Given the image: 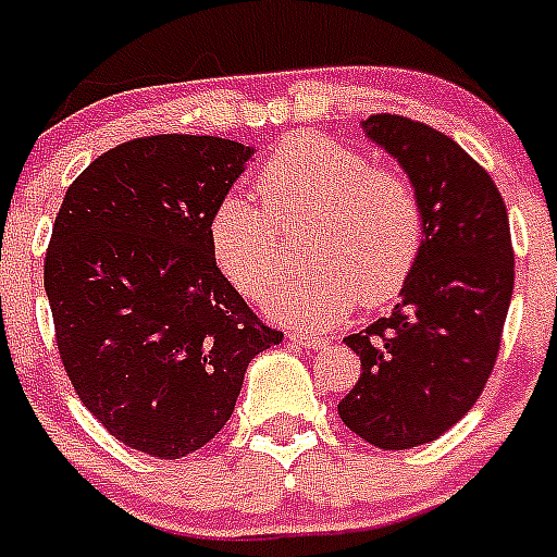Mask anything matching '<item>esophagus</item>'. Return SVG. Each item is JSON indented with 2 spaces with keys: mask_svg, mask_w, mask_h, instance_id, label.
Instances as JSON below:
<instances>
[{
  "mask_svg": "<svg viewBox=\"0 0 557 557\" xmlns=\"http://www.w3.org/2000/svg\"><path fill=\"white\" fill-rule=\"evenodd\" d=\"M288 337H290V343H296V346H302V349H310V351H319V349H324V346H326L324 337L308 335V332H299V330L290 332Z\"/></svg>",
  "mask_w": 557,
  "mask_h": 557,
  "instance_id": "esophagus-1",
  "label": "esophagus"
}]
</instances>
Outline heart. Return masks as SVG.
I'll return each mask as SVG.
<instances>
[{
	"label": "heart",
	"instance_id": "heart-1",
	"mask_svg": "<svg viewBox=\"0 0 557 557\" xmlns=\"http://www.w3.org/2000/svg\"><path fill=\"white\" fill-rule=\"evenodd\" d=\"M258 202L225 197L208 220V247L233 288L261 299L283 269L280 227L313 222L305 261L267 299L283 321L326 326L355 302L379 308L404 290L423 247L418 186L362 148L324 134L283 139L255 175Z\"/></svg>",
	"mask_w": 557,
	"mask_h": 557
}]
</instances>
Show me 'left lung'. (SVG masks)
Returning a JSON list of instances; mask_svg holds the SVG:
<instances>
[{
    "mask_svg": "<svg viewBox=\"0 0 557 557\" xmlns=\"http://www.w3.org/2000/svg\"><path fill=\"white\" fill-rule=\"evenodd\" d=\"M366 134L423 202V247L387 319L343 337L362 373L337 414L382 450H407L459 423L495 371L513 290L508 211L490 173L448 134L371 114Z\"/></svg>",
    "mask_w": 557,
    "mask_h": 557,
    "instance_id": "8db88e82",
    "label": "left lung"
}]
</instances>
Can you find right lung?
I'll return each instance as SVG.
<instances>
[{
  "instance_id": "1",
  "label": "right lung",
  "mask_w": 557,
  "mask_h": 557,
  "mask_svg": "<svg viewBox=\"0 0 557 557\" xmlns=\"http://www.w3.org/2000/svg\"><path fill=\"white\" fill-rule=\"evenodd\" d=\"M252 153L195 134L128 139L67 186L51 227L44 285L67 379L114 440L156 459L211 443L249 360L283 341L208 247Z\"/></svg>"
}]
</instances>
